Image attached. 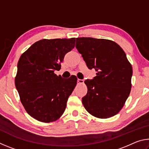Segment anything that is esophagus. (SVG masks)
Returning a JSON list of instances; mask_svg holds the SVG:
<instances>
[{"mask_svg": "<svg viewBox=\"0 0 149 149\" xmlns=\"http://www.w3.org/2000/svg\"><path fill=\"white\" fill-rule=\"evenodd\" d=\"M84 83V80L83 79H77V84H83Z\"/></svg>", "mask_w": 149, "mask_h": 149, "instance_id": "obj_1", "label": "esophagus"}]
</instances>
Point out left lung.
<instances>
[{
  "instance_id": "left-lung-1",
  "label": "left lung",
  "mask_w": 149,
  "mask_h": 149,
  "mask_svg": "<svg viewBox=\"0 0 149 149\" xmlns=\"http://www.w3.org/2000/svg\"><path fill=\"white\" fill-rule=\"evenodd\" d=\"M75 47L88 68L97 72L93 79L85 81V108L99 118L114 116L123 107L132 88L133 70L125 53L116 42L104 39L76 38Z\"/></svg>"
}]
</instances>
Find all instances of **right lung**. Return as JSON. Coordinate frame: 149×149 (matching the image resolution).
Masks as SVG:
<instances>
[{"label": "right lung", "mask_w": 149, "mask_h": 149, "mask_svg": "<svg viewBox=\"0 0 149 149\" xmlns=\"http://www.w3.org/2000/svg\"><path fill=\"white\" fill-rule=\"evenodd\" d=\"M75 42V38L42 39L20 56L15 85L25 110L35 120L54 122L64 113L77 79L75 75L64 79L54 71L61 68Z\"/></svg>", "instance_id": "right-lung-1"}]
</instances>
